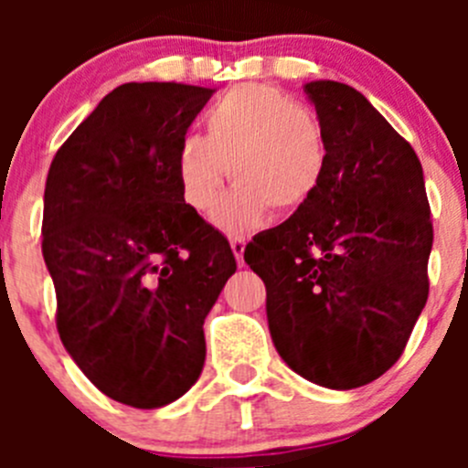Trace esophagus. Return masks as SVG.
I'll return each instance as SVG.
<instances>
[{"label":"esophagus","instance_id":"obj_1","mask_svg":"<svg viewBox=\"0 0 468 468\" xmlns=\"http://www.w3.org/2000/svg\"><path fill=\"white\" fill-rule=\"evenodd\" d=\"M230 249H233V256L239 267H244V249H247V242L242 238H230Z\"/></svg>","mask_w":468,"mask_h":468}]
</instances>
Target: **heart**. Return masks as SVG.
<instances>
[{"mask_svg": "<svg viewBox=\"0 0 468 468\" xmlns=\"http://www.w3.org/2000/svg\"><path fill=\"white\" fill-rule=\"evenodd\" d=\"M330 151L317 112L281 90L247 83L221 94L206 112V138L187 135L176 151L183 201L210 215L226 167L233 190L217 210L229 233L256 229L269 210L290 217L308 206L328 172Z\"/></svg>", "mask_w": 468, "mask_h": 468, "instance_id": "b5f03b06", "label": "heart"}]
</instances>
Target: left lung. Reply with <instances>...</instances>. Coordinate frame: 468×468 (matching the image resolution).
<instances>
[{"mask_svg": "<svg viewBox=\"0 0 468 468\" xmlns=\"http://www.w3.org/2000/svg\"><path fill=\"white\" fill-rule=\"evenodd\" d=\"M328 138L317 195L258 235L244 261L267 287L273 346L330 389L380 378L428 301L432 221L408 140L356 88L305 83Z\"/></svg>", "mask_w": 468, "mask_h": 468, "instance_id": "1", "label": "left lung"}]
</instances>
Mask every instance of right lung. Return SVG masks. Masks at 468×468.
I'll use <instances>...</instances> for the list:
<instances>
[{
	"label": "right lung",
	"instance_id": "right-lung-1",
	"mask_svg": "<svg viewBox=\"0 0 468 468\" xmlns=\"http://www.w3.org/2000/svg\"><path fill=\"white\" fill-rule=\"evenodd\" d=\"M212 92L124 83L47 174L42 256L60 342L99 391L131 408H163L195 385L204 322L238 269L176 181L178 146Z\"/></svg>",
	"mask_w": 468,
	"mask_h": 468
}]
</instances>
